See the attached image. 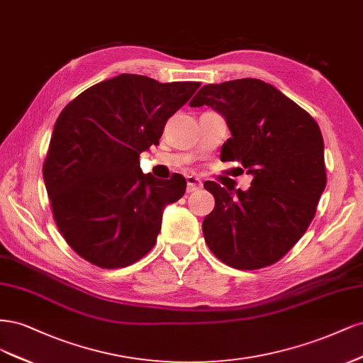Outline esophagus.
I'll list each match as a JSON object with an SVG mask.
<instances>
[{"label": "esophagus", "instance_id": "esophagus-1", "mask_svg": "<svg viewBox=\"0 0 363 363\" xmlns=\"http://www.w3.org/2000/svg\"><path fill=\"white\" fill-rule=\"evenodd\" d=\"M202 189V181L197 177H186V191H196Z\"/></svg>", "mask_w": 363, "mask_h": 363}]
</instances>
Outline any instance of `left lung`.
I'll return each mask as SVG.
<instances>
[{
    "label": "left lung",
    "mask_w": 363,
    "mask_h": 363,
    "mask_svg": "<svg viewBox=\"0 0 363 363\" xmlns=\"http://www.w3.org/2000/svg\"><path fill=\"white\" fill-rule=\"evenodd\" d=\"M202 105L225 116L230 130L221 161H240L253 174L247 191L203 184L216 199L202 225L205 241L221 262L238 270L272 265L308 230L324 191L320 126L282 91L256 78L203 86L190 107Z\"/></svg>",
    "instance_id": "8db88e82"
}]
</instances>
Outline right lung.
I'll use <instances>...</instances> for the list:
<instances>
[{
    "mask_svg": "<svg viewBox=\"0 0 363 363\" xmlns=\"http://www.w3.org/2000/svg\"><path fill=\"white\" fill-rule=\"evenodd\" d=\"M199 87L121 74L79 93L57 118L43 181L58 230L87 262L123 268L155 245L162 209L184 196L186 181L145 174L138 158Z\"/></svg>",
    "mask_w": 363,
    "mask_h": 363,
    "instance_id": "add662e5",
    "label": "right lung"
}]
</instances>
